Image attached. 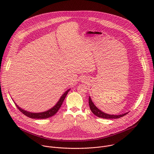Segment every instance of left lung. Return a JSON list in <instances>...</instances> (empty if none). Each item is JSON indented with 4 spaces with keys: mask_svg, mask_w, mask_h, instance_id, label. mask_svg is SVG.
<instances>
[{
    "mask_svg": "<svg viewBox=\"0 0 154 154\" xmlns=\"http://www.w3.org/2000/svg\"><path fill=\"white\" fill-rule=\"evenodd\" d=\"M89 105L91 109V111L94 115H95L96 116L99 118H102L104 119H118L126 115L128 113H126L119 115H108V114L105 113L104 112H102V111H100L99 109H98L96 106V105L92 102V100L90 97H89Z\"/></svg>",
    "mask_w": 154,
    "mask_h": 154,
    "instance_id": "obj_1",
    "label": "left lung"
}]
</instances>
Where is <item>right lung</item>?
<instances>
[{"mask_svg":"<svg viewBox=\"0 0 154 154\" xmlns=\"http://www.w3.org/2000/svg\"><path fill=\"white\" fill-rule=\"evenodd\" d=\"M69 90H70V89L67 90L61 96V97H60L58 102L57 103V104L54 107H52V108H51L50 109H49V110H48V111L41 112V113L29 112L27 111L24 110V109H23L20 108L17 105H16V103L15 102H14V103L16 104L17 108L19 109V111H20V112L23 113L24 115H25L27 117H29V118H32V119H46V118H50L51 116H53L54 115H55L57 113V112L58 111V109L61 107L66 96V95L68 94Z\"/></svg>","mask_w":154,"mask_h":154,"instance_id":"right-lung-1","label":"right lung"}]
</instances>
